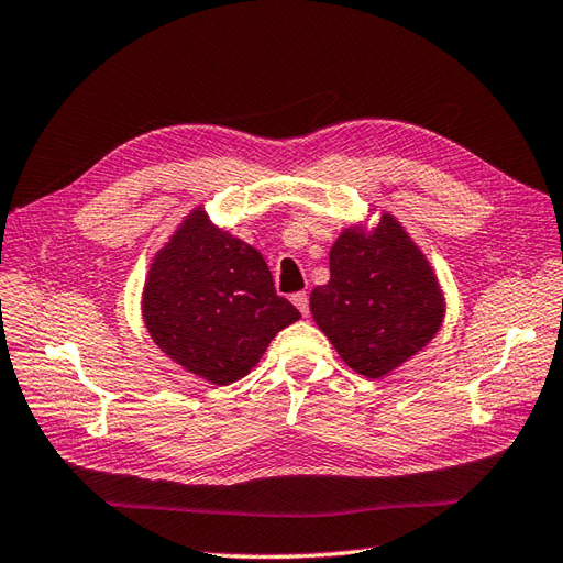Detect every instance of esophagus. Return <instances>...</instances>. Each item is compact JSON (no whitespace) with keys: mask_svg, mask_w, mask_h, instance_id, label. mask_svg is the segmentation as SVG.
<instances>
[{"mask_svg":"<svg viewBox=\"0 0 563 563\" xmlns=\"http://www.w3.org/2000/svg\"><path fill=\"white\" fill-rule=\"evenodd\" d=\"M292 303H295V307L301 311V316H303V318L309 316V295H307V292H297V295H292Z\"/></svg>","mask_w":563,"mask_h":563,"instance_id":"esophagus-1","label":"esophagus"}]
</instances>
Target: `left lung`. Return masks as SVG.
<instances>
[{"label": "left lung", "instance_id": "8db88e82", "mask_svg": "<svg viewBox=\"0 0 563 563\" xmlns=\"http://www.w3.org/2000/svg\"><path fill=\"white\" fill-rule=\"evenodd\" d=\"M443 295L424 254L384 214L373 233L346 229L330 250V280L311 292L316 325L349 367L384 377L443 323Z\"/></svg>", "mask_w": 563, "mask_h": 563}]
</instances>
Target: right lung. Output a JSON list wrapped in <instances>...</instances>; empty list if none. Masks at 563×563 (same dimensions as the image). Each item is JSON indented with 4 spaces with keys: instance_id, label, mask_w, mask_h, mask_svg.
<instances>
[{
    "instance_id": "obj_1",
    "label": "right lung",
    "mask_w": 563,
    "mask_h": 563,
    "mask_svg": "<svg viewBox=\"0 0 563 563\" xmlns=\"http://www.w3.org/2000/svg\"><path fill=\"white\" fill-rule=\"evenodd\" d=\"M301 313L276 295L264 256L192 210L155 254L143 287L153 342L188 373L231 384Z\"/></svg>"
}]
</instances>
